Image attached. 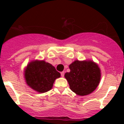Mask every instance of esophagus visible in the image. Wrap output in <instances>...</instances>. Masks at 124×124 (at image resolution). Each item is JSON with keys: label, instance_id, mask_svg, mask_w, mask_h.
Wrapping results in <instances>:
<instances>
[{"label": "esophagus", "instance_id": "1", "mask_svg": "<svg viewBox=\"0 0 124 124\" xmlns=\"http://www.w3.org/2000/svg\"><path fill=\"white\" fill-rule=\"evenodd\" d=\"M61 75L62 77H64V72L63 71V72H61Z\"/></svg>", "mask_w": 124, "mask_h": 124}]
</instances>
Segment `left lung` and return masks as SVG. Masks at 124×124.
Wrapping results in <instances>:
<instances>
[{"label": "left lung", "instance_id": "8db88e82", "mask_svg": "<svg viewBox=\"0 0 124 124\" xmlns=\"http://www.w3.org/2000/svg\"><path fill=\"white\" fill-rule=\"evenodd\" d=\"M70 72L64 77L70 89L79 96H86L93 93L100 83L101 73L99 66L92 60H75L70 64Z\"/></svg>", "mask_w": 124, "mask_h": 124}]
</instances>
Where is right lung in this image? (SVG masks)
<instances>
[{
    "instance_id": "right-lung-1",
    "label": "right lung",
    "mask_w": 124,
    "mask_h": 124,
    "mask_svg": "<svg viewBox=\"0 0 124 124\" xmlns=\"http://www.w3.org/2000/svg\"><path fill=\"white\" fill-rule=\"evenodd\" d=\"M61 74L55 68L44 60H33L24 70L25 82L30 88L39 93L51 90L56 79Z\"/></svg>"
}]
</instances>
